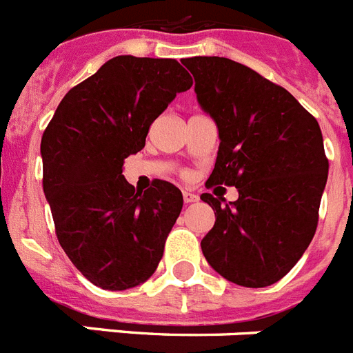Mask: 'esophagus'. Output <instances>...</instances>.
Returning a JSON list of instances; mask_svg holds the SVG:
<instances>
[{
	"instance_id": "34e87169",
	"label": "esophagus",
	"mask_w": 353,
	"mask_h": 353,
	"mask_svg": "<svg viewBox=\"0 0 353 353\" xmlns=\"http://www.w3.org/2000/svg\"><path fill=\"white\" fill-rule=\"evenodd\" d=\"M197 195L194 194V192H190V190H185L183 192V201L186 202V204H192V202H197Z\"/></svg>"
}]
</instances>
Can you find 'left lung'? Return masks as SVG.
I'll return each mask as SVG.
<instances>
[{"label": "left lung", "mask_w": 353, "mask_h": 353, "mask_svg": "<svg viewBox=\"0 0 353 353\" xmlns=\"http://www.w3.org/2000/svg\"><path fill=\"white\" fill-rule=\"evenodd\" d=\"M183 63L194 74L201 108L219 128L208 183L238 188L234 202L201 195L216 216L202 254L238 286H270L296 265L316 231L329 176L320 125L286 88L234 60Z\"/></svg>", "instance_id": "left-lung-1"}]
</instances>
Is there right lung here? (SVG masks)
<instances>
[{
	"mask_svg": "<svg viewBox=\"0 0 353 353\" xmlns=\"http://www.w3.org/2000/svg\"><path fill=\"white\" fill-rule=\"evenodd\" d=\"M194 85L172 58L122 54L70 88L41 142L44 195L72 265L103 290L145 283L183 208L181 190L156 181L145 192L122 174L152 122Z\"/></svg>",
	"mask_w": 353,
	"mask_h": 353,
	"instance_id": "right-lung-1",
	"label": "right lung"
}]
</instances>
